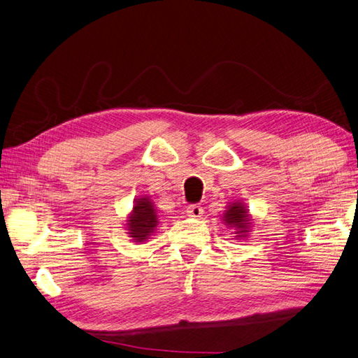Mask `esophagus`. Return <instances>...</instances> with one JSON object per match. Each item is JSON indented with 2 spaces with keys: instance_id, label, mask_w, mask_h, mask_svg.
Returning <instances> with one entry per match:
<instances>
[{
  "instance_id": "obj_1",
  "label": "esophagus",
  "mask_w": 358,
  "mask_h": 358,
  "mask_svg": "<svg viewBox=\"0 0 358 358\" xmlns=\"http://www.w3.org/2000/svg\"><path fill=\"white\" fill-rule=\"evenodd\" d=\"M203 214V208L201 205H189L187 206V216L188 217H194V219H199Z\"/></svg>"
}]
</instances>
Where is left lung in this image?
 I'll list each match as a JSON object with an SVG mask.
<instances>
[{
  "mask_svg": "<svg viewBox=\"0 0 358 358\" xmlns=\"http://www.w3.org/2000/svg\"><path fill=\"white\" fill-rule=\"evenodd\" d=\"M225 222L228 225L234 227L237 229V233H245L246 231V225H248V214H246L245 208L241 203H233L228 206V211L225 213Z\"/></svg>",
  "mask_w": 358,
  "mask_h": 358,
  "instance_id": "left-lung-1",
  "label": "left lung"
}]
</instances>
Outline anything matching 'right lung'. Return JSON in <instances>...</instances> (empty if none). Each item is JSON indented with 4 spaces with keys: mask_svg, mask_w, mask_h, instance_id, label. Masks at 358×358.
Wrapping results in <instances>:
<instances>
[{
    "mask_svg": "<svg viewBox=\"0 0 358 358\" xmlns=\"http://www.w3.org/2000/svg\"><path fill=\"white\" fill-rule=\"evenodd\" d=\"M157 225L156 213L152 202L145 197H142L136 202L133 208V214L130 216L129 229L131 237H134L136 242H144L147 237L153 233L155 227Z\"/></svg>",
    "mask_w": 358,
    "mask_h": 358,
    "instance_id": "right-lung-1",
    "label": "right lung"
}]
</instances>
